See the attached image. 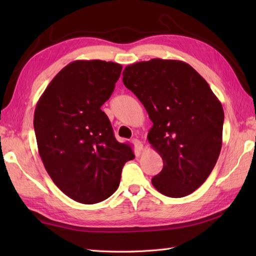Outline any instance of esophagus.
Instances as JSON below:
<instances>
[{"instance_id":"esophagus-1","label":"esophagus","mask_w":256,"mask_h":256,"mask_svg":"<svg viewBox=\"0 0 256 256\" xmlns=\"http://www.w3.org/2000/svg\"><path fill=\"white\" fill-rule=\"evenodd\" d=\"M132 144L134 145L135 150L138 152V154L140 153V150H143V144H142V142H140V140H138V138H133V140H132Z\"/></svg>"}]
</instances>
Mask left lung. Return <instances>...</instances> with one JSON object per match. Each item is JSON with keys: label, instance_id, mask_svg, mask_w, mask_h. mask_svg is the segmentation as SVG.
<instances>
[{"label": "left lung", "instance_id": "1", "mask_svg": "<svg viewBox=\"0 0 256 256\" xmlns=\"http://www.w3.org/2000/svg\"><path fill=\"white\" fill-rule=\"evenodd\" d=\"M123 84L138 98L153 126L148 140L164 162L152 178L167 197L194 192L216 166L224 113L206 81L190 64L154 58L125 67Z\"/></svg>", "mask_w": 256, "mask_h": 256}]
</instances>
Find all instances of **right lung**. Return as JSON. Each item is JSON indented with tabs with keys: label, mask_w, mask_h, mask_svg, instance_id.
<instances>
[{
	"label": "right lung",
	"mask_w": 256,
	"mask_h": 256,
	"mask_svg": "<svg viewBox=\"0 0 256 256\" xmlns=\"http://www.w3.org/2000/svg\"><path fill=\"white\" fill-rule=\"evenodd\" d=\"M121 72V64L99 59L70 62L47 86L35 108L42 164L56 186L81 204L110 197L124 164L134 158L131 146L114 138L101 110Z\"/></svg>",
	"instance_id": "add662e5"
}]
</instances>
